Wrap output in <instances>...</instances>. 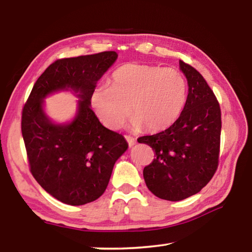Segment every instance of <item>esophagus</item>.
I'll return each mask as SVG.
<instances>
[{"label":"esophagus","instance_id":"esophagus-1","mask_svg":"<svg viewBox=\"0 0 252 252\" xmlns=\"http://www.w3.org/2000/svg\"><path fill=\"white\" fill-rule=\"evenodd\" d=\"M125 138H126V142H127V144H129L130 147L134 146V144H135V139L134 138H132L131 135H125Z\"/></svg>","mask_w":252,"mask_h":252}]
</instances>
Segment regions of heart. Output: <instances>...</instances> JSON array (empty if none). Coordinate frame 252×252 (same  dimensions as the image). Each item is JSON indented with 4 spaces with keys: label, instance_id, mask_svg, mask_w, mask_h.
I'll return each instance as SVG.
<instances>
[{
    "label": "heart",
    "instance_id": "obj_1",
    "mask_svg": "<svg viewBox=\"0 0 252 252\" xmlns=\"http://www.w3.org/2000/svg\"><path fill=\"white\" fill-rule=\"evenodd\" d=\"M188 96L186 76L172 67L126 63L113 72L110 87H99L91 95L97 118L111 130H118L133 116L134 130L148 132L172 126L181 116Z\"/></svg>",
    "mask_w": 252,
    "mask_h": 252
}]
</instances>
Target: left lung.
I'll return each mask as SVG.
<instances>
[{
    "label": "left lung",
    "instance_id": "left-lung-1",
    "mask_svg": "<svg viewBox=\"0 0 252 252\" xmlns=\"http://www.w3.org/2000/svg\"><path fill=\"white\" fill-rule=\"evenodd\" d=\"M179 64L189 85L181 116L167 130L138 139L156 157L143 169L148 189L169 201L189 198L206 187L218 168L220 152L219 102L194 67L181 60Z\"/></svg>",
    "mask_w": 252,
    "mask_h": 252
}]
</instances>
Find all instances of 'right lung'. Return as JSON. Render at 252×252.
I'll list each match as a JSON object with an SVG mask.
<instances>
[{"label":"right lung","mask_w":252,"mask_h":252,"mask_svg":"<svg viewBox=\"0 0 252 252\" xmlns=\"http://www.w3.org/2000/svg\"><path fill=\"white\" fill-rule=\"evenodd\" d=\"M118 58L105 51L53 62L39 79L23 106L21 129L34 179L63 203L82 206L100 198L116 161L126 151L123 135L106 129L91 109L96 82ZM78 93V112L66 125L46 117L43 100L51 93Z\"/></svg>","instance_id":"obj_1"}]
</instances>
